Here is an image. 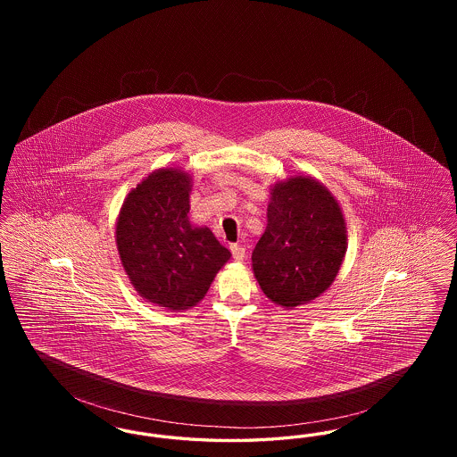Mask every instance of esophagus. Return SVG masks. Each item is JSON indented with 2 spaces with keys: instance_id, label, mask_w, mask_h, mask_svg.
<instances>
[{
  "instance_id": "obj_1",
  "label": "esophagus",
  "mask_w": 457,
  "mask_h": 457,
  "mask_svg": "<svg viewBox=\"0 0 457 457\" xmlns=\"http://www.w3.org/2000/svg\"><path fill=\"white\" fill-rule=\"evenodd\" d=\"M229 250H231V253H233V259H235V262L245 261V257H246V250H245L241 245H231V246H229Z\"/></svg>"
}]
</instances>
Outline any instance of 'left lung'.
<instances>
[{"instance_id": "1", "label": "left lung", "mask_w": 457, "mask_h": 457, "mask_svg": "<svg viewBox=\"0 0 457 457\" xmlns=\"http://www.w3.org/2000/svg\"><path fill=\"white\" fill-rule=\"evenodd\" d=\"M346 250L345 214L324 183L296 174L270 187L267 228L252 253L255 279L270 302L291 310L319 298Z\"/></svg>"}]
</instances>
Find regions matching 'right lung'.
<instances>
[{"instance_id":"add662e5","label":"right lung","mask_w":457,"mask_h":457,"mask_svg":"<svg viewBox=\"0 0 457 457\" xmlns=\"http://www.w3.org/2000/svg\"><path fill=\"white\" fill-rule=\"evenodd\" d=\"M190 174L159 168L131 188L116 219V248L131 286L170 312L202 302L231 259L209 228L190 222Z\"/></svg>"}]
</instances>
